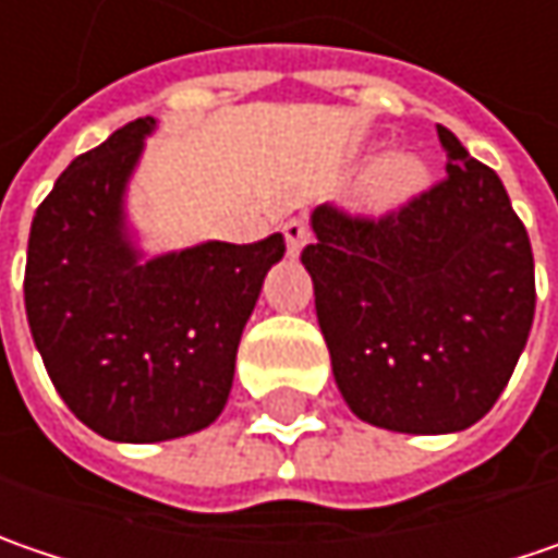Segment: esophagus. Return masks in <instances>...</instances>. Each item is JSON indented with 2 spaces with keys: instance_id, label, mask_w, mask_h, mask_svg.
I'll list each match as a JSON object with an SVG mask.
<instances>
[{
  "instance_id": "34e87169",
  "label": "esophagus",
  "mask_w": 558,
  "mask_h": 558,
  "mask_svg": "<svg viewBox=\"0 0 558 558\" xmlns=\"http://www.w3.org/2000/svg\"><path fill=\"white\" fill-rule=\"evenodd\" d=\"M283 240H287V255H300L303 246L310 243V227H306V220H300V217H293V220H287L283 223Z\"/></svg>"
}]
</instances>
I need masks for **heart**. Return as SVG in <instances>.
<instances>
[{
	"instance_id": "b5f03b06",
	"label": "heart",
	"mask_w": 558,
	"mask_h": 558,
	"mask_svg": "<svg viewBox=\"0 0 558 558\" xmlns=\"http://www.w3.org/2000/svg\"><path fill=\"white\" fill-rule=\"evenodd\" d=\"M426 180V163L420 157H413L408 150H395L385 154L376 167L369 170L366 180V202L373 208H391L408 202L410 195Z\"/></svg>"
}]
</instances>
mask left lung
Returning a JSON list of instances; mask_svg holds the SVG:
<instances>
[{"label":"left lung","instance_id":"1","mask_svg":"<svg viewBox=\"0 0 558 558\" xmlns=\"http://www.w3.org/2000/svg\"><path fill=\"white\" fill-rule=\"evenodd\" d=\"M445 180L378 220L318 205L303 265L335 381L363 423L461 433L499 401L534 325V252L496 170L439 125Z\"/></svg>","mask_w":558,"mask_h":558}]
</instances>
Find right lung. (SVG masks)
Masks as SVG:
<instances>
[{"label":"right lung","instance_id":"obj_1","mask_svg":"<svg viewBox=\"0 0 558 558\" xmlns=\"http://www.w3.org/2000/svg\"><path fill=\"white\" fill-rule=\"evenodd\" d=\"M157 119L75 157L34 214L24 310L59 398L110 442H167L211 426L236 347L283 236L198 243L148 258L125 195Z\"/></svg>","mask_w":558,"mask_h":558}]
</instances>
